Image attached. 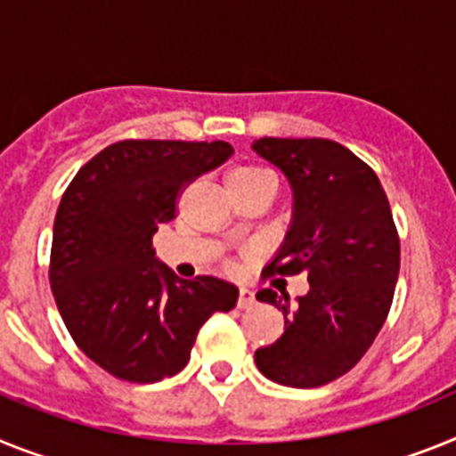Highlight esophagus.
I'll return each mask as SVG.
<instances>
[{"label": "esophagus", "instance_id": "1", "mask_svg": "<svg viewBox=\"0 0 456 456\" xmlns=\"http://www.w3.org/2000/svg\"><path fill=\"white\" fill-rule=\"evenodd\" d=\"M255 291H250V289H240L239 294V307L240 310H250V307H255Z\"/></svg>", "mask_w": 456, "mask_h": 456}]
</instances>
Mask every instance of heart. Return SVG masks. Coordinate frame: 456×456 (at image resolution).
<instances>
[{"instance_id": "heart-1", "label": "heart", "mask_w": 456, "mask_h": 456, "mask_svg": "<svg viewBox=\"0 0 456 456\" xmlns=\"http://www.w3.org/2000/svg\"><path fill=\"white\" fill-rule=\"evenodd\" d=\"M261 176H271V174H268L266 169L252 167V165H248V167H236V169H233V172L227 176V181H236V179H261Z\"/></svg>"}]
</instances>
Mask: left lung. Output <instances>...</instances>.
<instances>
[{
  "label": "left lung",
  "mask_w": 456,
  "mask_h": 456,
  "mask_svg": "<svg viewBox=\"0 0 456 456\" xmlns=\"http://www.w3.org/2000/svg\"><path fill=\"white\" fill-rule=\"evenodd\" d=\"M252 151L284 174L294 200L268 271L310 282L296 303L273 289L256 294L282 310L284 332L255 362L280 386H323L367 354L390 312L399 275L390 204L379 176L338 142L264 137Z\"/></svg>",
  "instance_id": "left-lung-1"
}]
</instances>
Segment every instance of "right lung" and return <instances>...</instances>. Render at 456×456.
<instances>
[{"instance_id":"add662e5","label":"right lung","mask_w":456,"mask_h":456,"mask_svg":"<svg viewBox=\"0 0 456 456\" xmlns=\"http://www.w3.org/2000/svg\"><path fill=\"white\" fill-rule=\"evenodd\" d=\"M232 153L227 142H117L63 192L50 256L54 300L82 354L117 379L179 374L206 319L236 307V284L181 280L153 250L181 188Z\"/></svg>"}]
</instances>
